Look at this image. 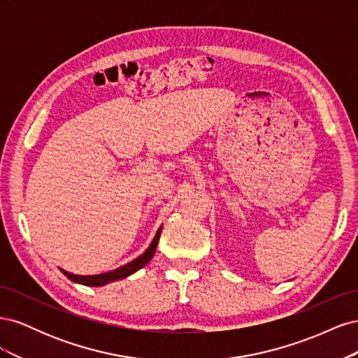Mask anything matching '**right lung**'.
<instances>
[{"label": "right lung", "mask_w": 358, "mask_h": 358, "mask_svg": "<svg viewBox=\"0 0 358 358\" xmlns=\"http://www.w3.org/2000/svg\"><path fill=\"white\" fill-rule=\"evenodd\" d=\"M161 229H162V227H159L155 237H154L152 243H150V246L146 249V251L142 255H140L136 259H133L131 263H128V264L119 267L116 270H112V272L101 273V275H92V276H79V275H73L70 272H66V270H64V268H59V270L70 280H73V282H78V284H82V285H88V287H101V285H106V284H109V282H113V280L124 279V278H127L129 275H133L134 272H137L138 268L145 267L150 262V258H152L154 254H155V249H157L159 236H161Z\"/></svg>", "instance_id": "add662e5"}]
</instances>
